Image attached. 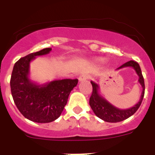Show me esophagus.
<instances>
[{"label": "esophagus", "mask_w": 155, "mask_h": 155, "mask_svg": "<svg viewBox=\"0 0 155 155\" xmlns=\"http://www.w3.org/2000/svg\"><path fill=\"white\" fill-rule=\"evenodd\" d=\"M88 78V76H87V75H85V74H83V75H80V76H79V78H78V80H79V81L80 82H81V81H84V80H86Z\"/></svg>", "instance_id": "esophagus-1"}]
</instances>
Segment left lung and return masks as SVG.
<instances>
[{
	"label": "left lung",
	"instance_id": "1",
	"mask_svg": "<svg viewBox=\"0 0 155 155\" xmlns=\"http://www.w3.org/2000/svg\"><path fill=\"white\" fill-rule=\"evenodd\" d=\"M129 67L134 69L137 75L139 77L138 78V82L142 87V92L139 101L130 108L120 109V108H118L113 105L112 104L109 103L105 98H104L100 94L99 85L93 81H91V84L92 85V93L89 99V104L95 114L104 121L112 123L122 121V120H125V119H127L132 115H134L142 104L145 93V84L139 64L135 61L130 60L127 63H124L123 65H121L118 68H117V70H119V69L124 68H129Z\"/></svg>",
	"mask_w": 155,
	"mask_h": 155
}]
</instances>
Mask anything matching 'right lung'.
<instances>
[{"instance_id": "obj_1", "label": "right lung", "mask_w": 155, "mask_h": 155, "mask_svg": "<svg viewBox=\"0 0 155 155\" xmlns=\"http://www.w3.org/2000/svg\"><path fill=\"white\" fill-rule=\"evenodd\" d=\"M51 48H45L21 58L13 66L10 80L11 93L17 108L28 120L49 123L59 117L78 80L63 79L43 84L30 79V65L37 56L45 55Z\"/></svg>"}]
</instances>
